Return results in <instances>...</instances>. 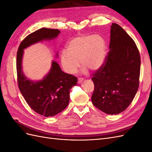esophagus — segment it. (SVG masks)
Wrapping results in <instances>:
<instances>
[{
  "label": "esophagus",
  "instance_id": "1",
  "mask_svg": "<svg viewBox=\"0 0 152 152\" xmlns=\"http://www.w3.org/2000/svg\"><path fill=\"white\" fill-rule=\"evenodd\" d=\"M84 80L83 78H78V83H81V82H82V80Z\"/></svg>",
  "mask_w": 152,
  "mask_h": 152
}]
</instances>
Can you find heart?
I'll use <instances>...</instances> for the list:
<instances>
[{
    "label": "heart",
    "mask_w": 152,
    "mask_h": 152,
    "mask_svg": "<svg viewBox=\"0 0 152 152\" xmlns=\"http://www.w3.org/2000/svg\"><path fill=\"white\" fill-rule=\"evenodd\" d=\"M106 57V42L102 36L84 35L69 41L66 50L61 53V63L68 73H74L79 67V61L84 70H97L103 65Z\"/></svg>",
    "instance_id": "1"
}]
</instances>
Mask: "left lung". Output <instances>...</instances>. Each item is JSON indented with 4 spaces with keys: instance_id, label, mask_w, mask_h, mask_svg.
Instances as JSON below:
<instances>
[{
    "instance_id": "8db88e82",
    "label": "left lung",
    "mask_w": 152,
    "mask_h": 152,
    "mask_svg": "<svg viewBox=\"0 0 152 152\" xmlns=\"http://www.w3.org/2000/svg\"><path fill=\"white\" fill-rule=\"evenodd\" d=\"M110 50L103 65L92 76V102L105 113L116 115L131 103L139 87L141 58L134 41L122 27L112 23Z\"/></svg>"
}]
</instances>
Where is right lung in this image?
Wrapping results in <instances>:
<instances>
[{
    "mask_svg": "<svg viewBox=\"0 0 152 152\" xmlns=\"http://www.w3.org/2000/svg\"><path fill=\"white\" fill-rule=\"evenodd\" d=\"M59 33L58 29L45 28L35 31L21 41L16 55L17 80L21 93L34 111L45 117H53L66 108L70 89L77 84V79L63 72L58 64L53 61L50 72L42 80H30L22 71V56L26 48L43 40L56 38Z\"/></svg>",
    "mask_w": 152,
    "mask_h": 152,
    "instance_id": "right-lung-1",
    "label": "right lung"
}]
</instances>
